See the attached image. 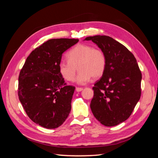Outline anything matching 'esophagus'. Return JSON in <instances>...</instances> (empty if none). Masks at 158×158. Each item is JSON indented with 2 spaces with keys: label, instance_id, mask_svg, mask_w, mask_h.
Listing matches in <instances>:
<instances>
[{
  "label": "esophagus",
  "instance_id": "34e87169",
  "mask_svg": "<svg viewBox=\"0 0 158 158\" xmlns=\"http://www.w3.org/2000/svg\"><path fill=\"white\" fill-rule=\"evenodd\" d=\"M84 90V88H76V91L77 92H81Z\"/></svg>",
  "mask_w": 158,
  "mask_h": 158
}]
</instances>
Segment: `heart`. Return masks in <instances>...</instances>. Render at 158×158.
<instances>
[{"mask_svg": "<svg viewBox=\"0 0 158 158\" xmlns=\"http://www.w3.org/2000/svg\"><path fill=\"white\" fill-rule=\"evenodd\" d=\"M68 60H61L58 68L65 80L73 81L77 65L79 73L76 78L78 84L84 85L90 81L92 77L99 78L106 67V57L104 52L87 44H78L67 53Z\"/></svg>", "mask_w": 158, "mask_h": 158, "instance_id": "obj_1", "label": "heart"}]
</instances>
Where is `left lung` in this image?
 <instances>
[{
    "label": "left lung",
    "mask_w": 158,
    "mask_h": 158,
    "mask_svg": "<svg viewBox=\"0 0 158 158\" xmlns=\"http://www.w3.org/2000/svg\"><path fill=\"white\" fill-rule=\"evenodd\" d=\"M85 40L97 44L106 57L104 73L93 88L91 110L102 124L114 127L131 116L140 99L141 71L133 54L111 37L96 35Z\"/></svg>",
    "instance_id": "obj_1"
}]
</instances>
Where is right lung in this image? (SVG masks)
Returning <instances> with one entry per match:
<instances>
[{
    "label": "right lung",
    "instance_id": "obj_1",
    "mask_svg": "<svg viewBox=\"0 0 158 158\" xmlns=\"http://www.w3.org/2000/svg\"><path fill=\"white\" fill-rule=\"evenodd\" d=\"M79 39H50L34 50L19 77V99L30 119L46 128L60 127L69 115L75 87L67 85L58 68L62 54Z\"/></svg>",
    "mask_w": 158,
    "mask_h": 158
}]
</instances>
